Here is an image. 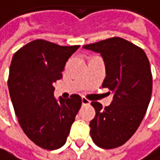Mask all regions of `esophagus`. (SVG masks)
I'll list each match as a JSON object with an SVG mask.
<instances>
[{
    "mask_svg": "<svg viewBox=\"0 0 160 160\" xmlns=\"http://www.w3.org/2000/svg\"><path fill=\"white\" fill-rule=\"evenodd\" d=\"M82 105H89L90 104V101L88 100V99H86L85 97H82Z\"/></svg>",
    "mask_w": 160,
    "mask_h": 160,
    "instance_id": "34e87169",
    "label": "esophagus"
}]
</instances>
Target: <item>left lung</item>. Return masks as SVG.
<instances>
[{
    "label": "left lung",
    "instance_id": "8db88e82",
    "mask_svg": "<svg viewBox=\"0 0 160 160\" xmlns=\"http://www.w3.org/2000/svg\"><path fill=\"white\" fill-rule=\"evenodd\" d=\"M100 53L106 66L102 87L113 92L109 106L91 102L96 115L90 121V136L102 149L126 143L141 124L152 97V77L145 51L118 37L83 45Z\"/></svg>",
    "mask_w": 160,
    "mask_h": 160
}]
</instances>
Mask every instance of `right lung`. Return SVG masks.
<instances>
[{"instance_id": "add662e5", "label": "right lung", "mask_w": 160, "mask_h": 160, "mask_svg": "<svg viewBox=\"0 0 160 160\" xmlns=\"http://www.w3.org/2000/svg\"><path fill=\"white\" fill-rule=\"evenodd\" d=\"M78 48L35 40L12 57L8 90L15 115L27 137L44 150L64 146L82 107L78 94L59 101L53 96V83L62 78L66 62Z\"/></svg>"}]
</instances>
